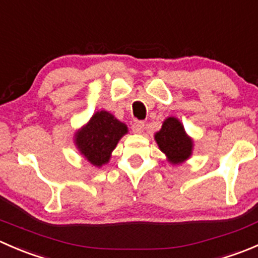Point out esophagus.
Returning a JSON list of instances; mask_svg holds the SVG:
<instances>
[{
	"mask_svg": "<svg viewBox=\"0 0 258 258\" xmlns=\"http://www.w3.org/2000/svg\"><path fill=\"white\" fill-rule=\"evenodd\" d=\"M144 130H145V122L136 121L132 123V131H134L135 134H142Z\"/></svg>",
	"mask_w": 258,
	"mask_h": 258,
	"instance_id": "1",
	"label": "esophagus"
}]
</instances>
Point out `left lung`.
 <instances>
[{"label":"left lung","instance_id":"1","mask_svg":"<svg viewBox=\"0 0 258 258\" xmlns=\"http://www.w3.org/2000/svg\"><path fill=\"white\" fill-rule=\"evenodd\" d=\"M155 140L172 165L184 162L192 155L194 141L187 136L183 124L176 117H168L163 121L160 131L156 132Z\"/></svg>","mask_w":258,"mask_h":258}]
</instances>
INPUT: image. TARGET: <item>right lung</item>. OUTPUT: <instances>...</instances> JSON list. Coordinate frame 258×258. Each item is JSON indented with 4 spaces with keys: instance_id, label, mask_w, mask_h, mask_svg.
Instances as JSON below:
<instances>
[{
    "instance_id": "add662e5",
    "label": "right lung",
    "mask_w": 258,
    "mask_h": 258,
    "mask_svg": "<svg viewBox=\"0 0 258 258\" xmlns=\"http://www.w3.org/2000/svg\"><path fill=\"white\" fill-rule=\"evenodd\" d=\"M127 132L126 124L113 114L98 111L75 134V144L91 165L101 167L110 161L111 153Z\"/></svg>"
}]
</instances>
